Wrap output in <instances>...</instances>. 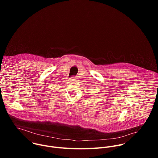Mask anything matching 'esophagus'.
I'll return each mask as SVG.
<instances>
[{
	"mask_svg": "<svg viewBox=\"0 0 158 158\" xmlns=\"http://www.w3.org/2000/svg\"><path fill=\"white\" fill-rule=\"evenodd\" d=\"M76 79V78L75 77H72L71 78L69 79V80H70V81H73V80H75Z\"/></svg>",
	"mask_w": 158,
	"mask_h": 158,
	"instance_id": "esophagus-1",
	"label": "esophagus"
}]
</instances>
